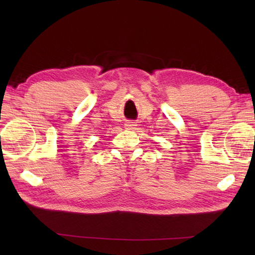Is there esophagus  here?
Segmentation results:
<instances>
[{
	"mask_svg": "<svg viewBox=\"0 0 255 255\" xmlns=\"http://www.w3.org/2000/svg\"><path fill=\"white\" fill-rule=\"evenodd\" d=\"M136 126H137L136 123H133V122H127L126 124H125V127H126V129H133Z\"/></svg>",
	"mask_w": 255,
	"mask_h": 255,
	"instance_id": "34e87169",
	"label": "esophagus"
}]
</instances>
